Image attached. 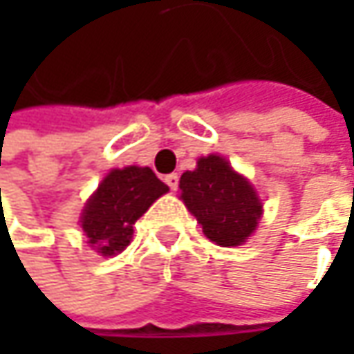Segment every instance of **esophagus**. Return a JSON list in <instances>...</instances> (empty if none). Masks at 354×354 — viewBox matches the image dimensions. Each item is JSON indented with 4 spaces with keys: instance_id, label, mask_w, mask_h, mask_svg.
<instances>
[{
    "instance_id": "esophagus-1",
    "label": "esophagus",
    "mask_w": 354,
    "mask_h": 354,
    "mask_svg": "<svg viewBox=\"0 0 354 354\" xmlns=\"http://www.w3.org/2000/svg\"><path fill=\"white\" fill-rule=\"evenodd\" d=\"M165 183L169 185L171 191H175V189H177V185H179V175H177V173H171V175L165 177Z\"/></svg>"
}]
</instances>
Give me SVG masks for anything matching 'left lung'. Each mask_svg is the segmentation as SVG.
<instances>
[{
    "label": "left lung",
    "mask_w": 354,
    "mask_h": 354,
    "mask_svg": "<svg viewBox=\"0 0 354 354\" xmlns=\"http://www.w3.org/2000/svg\"><path fill=\"white\" fill-rule=\"evenodd\" d=\"M179 189L185 207L214 244L240 246L258 228L262 201L250 181L232 169L225 157H201L197 169L181 175Z\"/></svg>",
    "instance_id": "1"
}]
</instances>
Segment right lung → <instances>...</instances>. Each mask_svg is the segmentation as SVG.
<instances>
[{"mask_svg":"<svg viewBox=\"0 0 354 354\" xmlns=\"http://www.w3.org/2000/svg\"><path fill=\"white\" fill-rule=\"evenodd\" d=\"M167 191L169 187L149 167L129 165L110 171L80 214L92 250L102 256L120 254L133 236L136 221Z\"/></svg>","mask_w":354,"mask_h":354,"instance_id":"right-lung-1","label":"right lung"}]
</instances>
